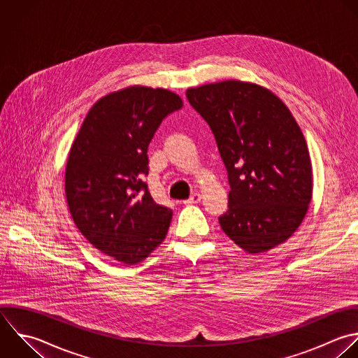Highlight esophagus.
Instances as JSON below:
<instances>
[{
    "label": "esophagus",
    "instance_id": "1",
    "mask_svg": "<svg viewBox=\"0 0 358 358\" xmlns=\"http://www.w3.org/2000/svg\"><path fill=\"white\" fill-rule=\"evenodd\" d=\"M200 200H201V194L200 193H194L187 200H185V204H197V203H200Z\"/></svg>",
    "mask_w": 358,
    "mask_h": 358
}]
</instances>
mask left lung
I'll return each instance as SVG.
<instances>
[{
	"label": "left lung",
	"mask_w": 358,
	"mask_h": 358,
	"mask_svg": "<svg viewBox=\"0 0 358 358\" xmlns=\"http://www.w3.org/2000/svg\"><path fill=\"white\" fill-rule=\"evenodd\" d=\"M186 96L214 133L229 182L222 231L256 255L284 243L312 199L305 137L270 90L239 80L189 88Z\"/></svg>",
	"instance_id": "8db88e82"
}]
</instances>
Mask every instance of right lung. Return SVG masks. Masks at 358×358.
<instances>
[{"instance_id": "1", "label": "right lung", "mask_w": 358, "mask_h": 358, "mask_svg": "<svg viewBox=\"0 0 358 358\" xmlns=\"http://www.w3.org/2000/svg\"><path fill=\"white\" fill-rule=\"evenodd\" d=\"M183 106L164 88L131 85L87 113L66 165V197L80 232L102 253L137 264L165 239L172 210L144 182L148 145L162 120Z\"/></svg>"}]
</instances>
